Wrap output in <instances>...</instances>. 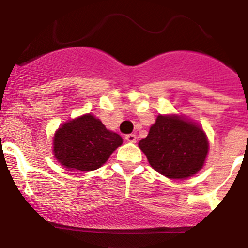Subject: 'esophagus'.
Masks as SVG:
<instances>
[{"mask_svg":"<svg viewBox=\"0 0 248 248\" xmlns=\"http://www.w3.org/2000/svg\"><path fill=\"white\" fill-rule=\"evenodd\" d=\"M136 135L135 134H128V135H125V140L129 141V142H136Z\"/></svg>","mask_w":248,"mask_h":248,"instance_id":"obj_1","label":"esophagus"}]
</instances>
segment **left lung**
I'll return each mask as SVG.
<instances>
[{"instance_id":"1","label":"left lung","mask_w":248,"mask_h":248,"mask_svg":"<svg viewBox=\"0 0 248 248\" xmlns=\"http://www.w3.org/2000/svg\"><path fill=\"white\" fill-rule=\"evenodd\" d=\"M139 147L155 171L170 179H185L202 168L208 141L203 130L192 123L158 115Z\"/></svg>"}]
</instances>
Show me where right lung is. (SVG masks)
<instances>
[{"label": "right lung", "instance_id": "obj_1", "mask_svg": "<svg viewBox=\"0 0 248 248\" xmlns=\"http://www.w3.org/2000/svg\"><path fill=\"white\" fill-rule=\"evenodd\" d=\"M122 143L118 134L107 130L93 115L86 114L58 129L53 139V152L67 168L90 171L105 164Z\"/></svg>", "mask_w": 248, "mask_h": 248}]
</instances>
